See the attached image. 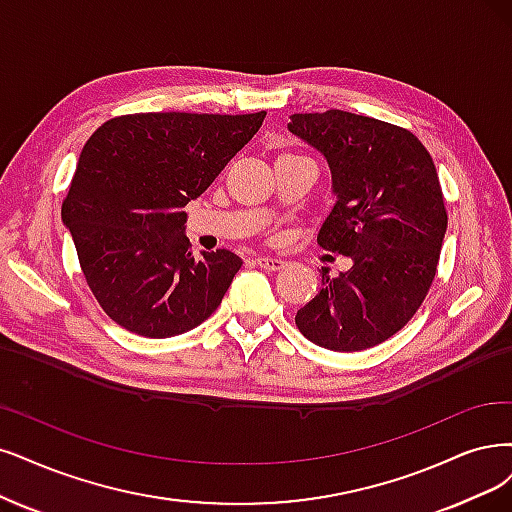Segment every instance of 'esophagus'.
Listing matches in <instances>:
<instances>
[{"label":"esophagus","mask_w":512,"mask_h":512,"mask_svg":"<svg viewBox=\"0 0 512 512\" xmlns=\"http://www.w3.org/2000/svg\"><path fill=\"white\" fill-rule=\"evenodd\" d=\"M255 263H257L261 270H268V272H278V270H282V268L287 266L285 261L276 259V257H257Z\"/></svg>","instance_id":"34e87169"}]
</instances>
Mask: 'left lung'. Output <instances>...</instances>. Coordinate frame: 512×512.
Here are the masks:
<instances>
[{"label": "left lung", "mask_w": 512, "mask_h": 512, "mask_svg": "<svg viewBox=\"0 0 512 512\" xmlns=\"http://www.w3.org/2000/svg\"><path fill=\"white\" fill-rule=\"evenodd\" d=\"M289 130L329 162L337 202L318 246L352 257L297 310L301 335L320 348L358 352L399 333L437 274L447 208L437 168L411 130L329 109L295 113Z\"/></svg>", "instance_id": "left-lung-1"}]
</instances>
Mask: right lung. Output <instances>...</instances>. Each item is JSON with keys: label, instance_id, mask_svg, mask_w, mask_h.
Instances as JSON below:
<instances>
[{"label": "right lung", "instance_id": "add662e5", "mask_svg": "<svg viewBox=\"0 0 512 512\" xmlns=\"http://www.w3.org/2000/svg\"><path fill=\"white\" fill-rule=\"evenodd\" d=\"M263 118L266 111H151L92 132L61 215L86 285L113 323L164 339L217 310L242 261L225 249L194 259L181 208L215 181Z\"/></svg>", "mask_w": 512, "mask_h": 512}]
</instances>
